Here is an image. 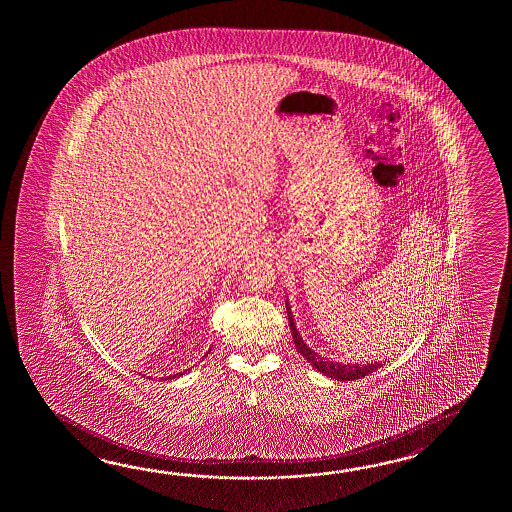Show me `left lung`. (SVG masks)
<instances>
[{
	"mask_svg": "<svg viewBox=\"0 0 512 512\" xmlns=\"http://www.w3.org/2000/svg\"><path fill=\"white\" fill-rule=\"evenodd\" d=\"M287 305V316H289V326H291V333H293L294 348L304 357L315 370L324 373L327 377L335 379V381H357L366 375H371L373 371L379 370L381 362H371V364H342V362H329V360L322 359L318 353L309 348L304 342V338L300 337V333L296 331L294 326L293 313L289 302Z\"/></svg>",
	"mask_w": 512,
	"mask_h": 512,
	"instance_id": "obj_1",
	"label": "left lung"
}]
</instances>
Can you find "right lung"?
<instances>
[{
  "mask_svg": "<svg viewBox=\"0 0 512 512\" xmlns=\"http://www.w3.org/2000/svg\"><path fill=\"white\" fill-rule=\"evenodd\" d=\"M179 375H183V373H179ZM168 379H175V375H172V377H164V381H168Z\"/></svg>",
  "mask_w": 512,
  "mask_h": 512,
  "instance_id": "obj_1",
  "label": "right lung"
}]
</instances>
